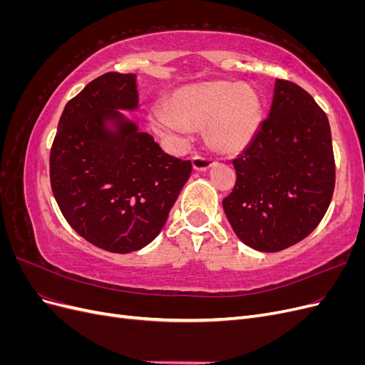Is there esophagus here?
Returning <instances> with one entry per match:
<instances>
[{"label": "esophagus", "instance_id": "1", "mask_svg": "<svg viewBox=\"0 0 365 365\" xmlns=\"http://www.w3.org/2000/svg\"><path fill=\"white\" fill-rule=\"evenodd\" d=\"M215 163V160L212 158H205V157H201V155H195L192 158V164H193V169L197 170V172H204V170H208L210 168H212Z\"/></svg>", "mask_w": 365, "mask_h": 365}]
</instances>
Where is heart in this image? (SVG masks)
<instances>
[{"mask_svg": "<svg viewBox=\"0 0 365 365\" xmlns=\"http://www.w3.org/2000/svg\"><path fill=\"white\" fill-rule=\"evenodd\" d=\"M262 117L260 97L251 86L213 81L178 88L165 98L164 109L149 115V125L158 134L207 125L215 148L237 153L257 135Z\"/></svg>", "mask_w": 365, "mask_h": 365, "instance_id": "heart-1", "label": "heart"}]
</instances>
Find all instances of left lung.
<instances>
[{
  "mask_svg": "<svg viewBox=\"0 0 365 365\" xmlns=\"http://www.w3.org/2000/svg\"><path fill=\"white\" fill-rule=\"evenodd\" d=\"M233 165L222 205L237 237L264 252L295 245L322 222L335 189L326 113L302 86L275 79L269 115Z\"/></svg>",
  "mask_w": 365,
  "mask_h": 365,
  "instance_id": "8db88e82",
  "label": "left lung"
}]
</instances>
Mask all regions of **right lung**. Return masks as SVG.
Segmentation results:
<instances>
[{
	"label": "right lung",
	"mask_w": 365,
	"mask_h": 365,
	"mask_svg": "<svg viewBox=\"0 0 365 365\" xmlns=\"http://www.w3.org/2000/svg\"><path fill=\"white\" fill-rule=\"evenodd\" d=\"M135 74L106 73L65 105L50 152L51 190L67 222L118 254L155 239L192 173L118 109L138 108Z\"/></svg>",
	"instance_id": "obj_1"
}]
</instances>
